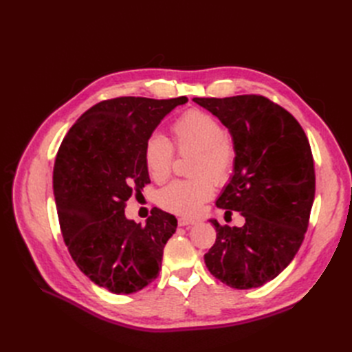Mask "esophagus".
<instances>
[{
	"instance_id": "esophagus-1",
	"label": "esophagus",
	"mask_w": 352,
	"mask_h": 352,
	"mask_svg": "<svg viewBox=\"0 0 352 352\" xmlns=\"http://www.w3.org/2000/svg\"><path fill=\"white\" fill-rule=\"evenodd\" d=\"M177 223H179V226H190V225H195L197 219H192V217H179Z\"/></svg>"
}]
</instances>
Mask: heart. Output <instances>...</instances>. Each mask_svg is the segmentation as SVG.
I'll list each match as a JSON object with an SVG mask.
<instances>
[{"instance_id": "obj_1", "label": "heart", "mask_w": 352, "mask_h": 352, "mask_svg": "<svg viewBox=\"0 0 352 352\" xmlns=\"http://www.w3.org/2000/svg\"><path fill=\"white\" fill-rule=\"evenodd\" d=\"M172 133L180 153H197L194 175L201 177L168 184L158 192V204L177 214H195L214 194L210 179L223 184L229 179L235 166V146L216 117L201 110L185 111L173 123ZM144 160L150 175L163 182L172 173L175 148L164 135L154 132L145 142Z\"/></svg>"}]
</instances>
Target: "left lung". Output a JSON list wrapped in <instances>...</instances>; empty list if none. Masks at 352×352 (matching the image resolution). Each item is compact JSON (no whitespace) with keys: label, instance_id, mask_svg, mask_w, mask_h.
Wrapping results in <instances>:
<instances>
[{"label":"left lung","instance_id":"left-lung-1","mask_svg":"<svg viewBox=\"0 0 352 352\" xmlns=\"http://www.w3.org/2000/svg\"><path fill=\"white\" fill-rule=\"evenodd\" d=\"M192 101L232 135L233 176L216 206L245 217L242 228L210 220L217 238L206 265L235 289L258 287L287 267L304 241L316 192L310 142L295 117L263 95Z\"/></svg>","mask_w":352,"mask_h":352}]
</instances>
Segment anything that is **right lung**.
<instances>
[{"label": "right lung", "mask_w": 352, "mask_h": 352, "mask_svg": "<svg viewBox=\"0 0 352 352\" xmlns=\"http://www.w3.org/2000/svg\"><path fill=\"white\" fill-rule=\"evenodd\" d=\"M186 97H119L85 111L63 140L54 163L63 239L83 274L113 294H133L162 269L163 250L177 228L153 208L145 226L126 219V201L150 184L144 146L163 117Z\"/></svg>", "instance_id": "right-lung-1"}]
</instances>
